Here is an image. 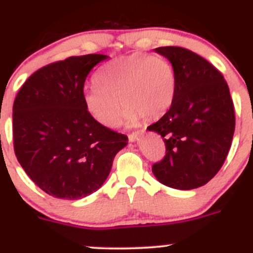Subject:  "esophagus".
<instances>
[{"label":"esophagus","instance_id":"34e87169","mask_svg":"<svg viewBox=\"0 0 253 253\" xmlns=\"http://www.w3.org/2000/svg\"><path fill=\"white\" fill-rule=\"evenodd\" d=\"M143 133H145V129H140V131L133 132V133L128 134V140H129V142H136V141H137L138 138H140Z\"/></svg>","mask_w":253,"mask_h":253}]
</instances>
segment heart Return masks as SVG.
I'll list each match as a JSON object with an SVG mask.
<instances>
[{
    "instance_id": "1",
    "label": "heart",
    "mask_w": 253,
    "mask_h": 253,
    "mask_svg": "<svg viewBox=\"0 0 253 253\" xmlns=\"http://www.w3.org/2000/svg\"><path fill=\"white\" fill-rule=\"evenodd\" d=\"M94 86L84 93V106L105 127L119 124L123 103L125 124L134 126L142 116L159 120L173 105L177 79L173 66L162 56L132 53L103 65L93 76ZM122 102L120 103L119 101Z\"/></svg>"
}]
</instances>
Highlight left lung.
<instances>
[{
    "label": "left lung",
    "mask_w": 253,
    "mask_h": 253,
    "mask_svg": "<svg viewBox=\"0 0 253 253\" xmlns=\"http://www.w3.org/2000/svg\"><path fill=\"white\" fill-rule=\"evenodd\" d=\"M173 66V105L148 131L165 138L166 156L152 166L161 183L177 190L206 185L219 171L231 148L235 108L227 82L216 67L190 49L155 48Z\"/></svg>",
    "instance_id": "obj_1"
}]
</instances>
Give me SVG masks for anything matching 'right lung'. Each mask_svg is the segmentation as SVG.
<instances>
[{
	"label": "right lung",
	"instance_id": "1",
	"mask_svg": "<svg viewBox=\"0 0 253 253\" xmlns=\"http://www.w3.org/2000/svg\"><path fill=\"white\" fill-rule=\"evenodd\" d=\"M106 55L68 57L31 75L13 102V147L18 162L42 191L63 200L96 192L126 134L94 121L84 106L89 71Z\"/></svg>",
	"mask_w": 253,
	"mask_h": 253
}]
</instances>
